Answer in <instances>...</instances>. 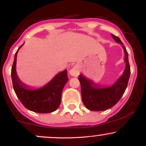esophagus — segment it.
I'll return each mask as SVG.
<instances>
[{
  "mask_svg": "<svg viewBox=\"0 0 146 146\" xmlns=\"http://www.w3.org/2000/svg\"><path fill=\"white\" fill-rule=\"evenodd\" d=\"M70 74L74 77L78 76L79 74H80V68H79L78 65H75L70 70Z\"/></svg>",
  "mask_w": 146,
  "mask_h": 146,
  "instance_id": "1",
  "label": "esophagus"
}]
</instances>
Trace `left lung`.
<instances>
[{"instance_id":"1","label":"left lung","mask_w":146,"mask_h":146,"mask_svg":"<svg viewBox=\"0 0 146 146\" xmlns=\"http://www.w3.org/2000/svg\"><path fill=\"white\" fill-rule=\"evenodd\" d=\"M117 42L123 46L125 52V68L122 76L117 80L113 86L108 88H100L91 80L80 75L78 80L81 84V93L83 104L88 110L93 111H102L111 108L121 99L128 86L130 75V66L128 62V53L126 48L119 38L111 34Z\"/></svg>"}]
</instances>
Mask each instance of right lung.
<instances>
[{
    "label": "right lung",
    "instance_id": "right-lung-1",
    "mask_svg": "<svg viewBox=\"0 0 146 146\" xmlns=\"http://www.w3.org/2000/svg\"><path fill=\"white\" fill-rule=\"evenodd\" d=\"M16 52L11 67V79L13 88L18 98L28 110L38 113H48L58 109L61 102L63 88L68 80L67 71L57 74L47 84L39 89L31 90L18 78L16 71V57L19 48Z\"/></svg>",
    "mask_w": 146,
    "mask_h": 146
}]
</instances>
